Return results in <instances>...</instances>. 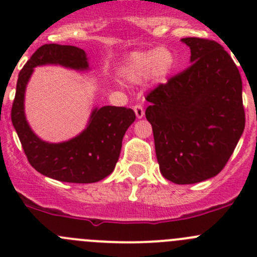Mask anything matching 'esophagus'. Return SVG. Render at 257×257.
Returning a JSON list of instances; mask_svg holds the SVG:
<instances>
[{
	"instance_id": "esophagus-1",
	"label": "esophagus",
	"mask_w": 257,
	"mask_h": 257,
	"mask_svg": "<svg viewBox=\"0 0 257 257\" xmlns=\"http://www.w3.org/2000/svg\"><path fill=\"white\" fill-rule=\"evenodd\" d=\"M134 111H135L136 117H138V118H143L144 114H145L144 107L141 106V104H135V106H134Z\"/></svg>"
}]
</instances>
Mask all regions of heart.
<instances>
[{
  "mask_svg": "<svg viewBox=\"0 0 257 257\" xmlns=\"http://www.w3.org/2000/svg\"><path fill=\"white\" fill-rule=\"evenodd\" d=\"M174 64V58L167 49H153L131 54L121 69V75L126 82H144L148 77L161 80L169 74Z\"/></svg>",
  "mask_w": 257,
  "mask_h": 257,
  "instance_id": "obj_1",
  "label": "heart"
}]
</instances>
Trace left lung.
<instances>
[{"label": "left lung", "instance_id": "8db88e82", "mask_svg": "<svg viewBox=\"0 0 257 257\" xmlns=\"http://www.w3.org/2000/svg\"><path fill=\"white\" fill-rule=\"evenodd\" d=\"M192 64L146 96L160 172L175 184L213 178L245 128L242 80L229 54L209 39L184 38Z\"/></svg>", "mask_w": 257, "mask_h": 257}]
</instances>
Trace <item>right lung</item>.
Segmentation results:
<instances>
[{
  "instance_id": "obj_1",
  "label": "right lung",
  "mask_w": 257,
  "mask_h": 257,
  "mask_svg": "<svg viewBox=\"0 0 257 257\" xmlns=\"http://www.w3.org/2000/svg\"><path fill=\"white\" fill-rule=\"evenodd\" d=\"M45 64L84 70L88 69L87 54L77 46L45 44L31 55L19 73L11 119L26 158L34 169L60 182L85 184L102 180L116 167L122 139L135 121V112L116 106L94 108L87 128L72 140L59 144L40 140L26 121L24 99L34 68Z\"/></svg>"
}]
</instances>
